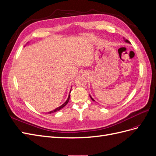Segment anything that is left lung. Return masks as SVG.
Wrapping results in <instances>:
<instances>
[{
  "label": "left lung",
  "mask_w": 156,
  "mask_h": 156,
  "mask_svg": "<svg viewBox=\"0 0 156 156\" xmlns=\"http://www.w3.org/2000/svg\"><path fill=\"white\" fill-rule=\"evenodd\" d=\"M124 41H125V42H126V43H128V44H130V42H129V41L128 40H125V39H124ZM89 96H90V98H91V99H92V101H95V100H94V99H93V98H92V96H91L90 95V94H89Z\"/></svg>",
  "instance_id": "obj_1"
}]
</instances>
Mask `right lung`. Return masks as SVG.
<instances>
[{"label":"right lung","mask_w":156,"mask_h":156,"mask_svg":"<svg viewBox=\"0 0 156 156\" xmlns=\"http://www.w3.org/2000/svg\"><path fill=\"white\" fill-rule=\"evenodd\" d=\"M71 90H72V89L70 90V92H69V95H68V99H67V100L62 105H60V107H57V108H56L55 110L48 112V114H51V113H53V112H56V111H60V109H62V108L64 107H65L66 105H67V103H68L69 100V98H70V92H71Z\"/></svg>","instance_id":"add662e5"}]
</instances>
